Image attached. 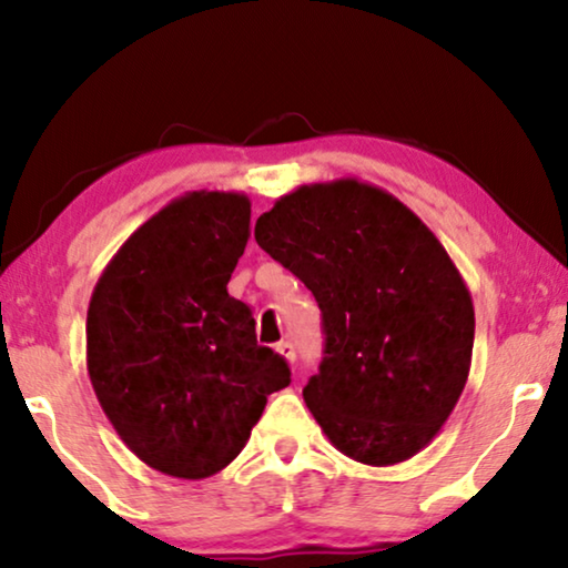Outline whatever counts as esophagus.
Returning <instances> with one entry per match:
<instances>
[{
  "label": "esophagus",
  "instance_id": "esophagus-1",
  "mask_svg": "<svg viewBox=\"0 0 568 568\" xmlns=\"http://www.w3.org/2000/svg\"><path fill=\"white\" fill-rule=\"evenodd\" d=\"M276 354L282 356L284 362H290V364H294V359H297V352H294L292 341H278V344H276Z\"/></svg>",
  "mask_w": 568,
  "mask_h": 568
}]
</instances>
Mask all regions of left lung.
<instances>
[{
	"label": "left lung",
	"instance_id": "8db88e82",
	"mask_svg": "<svg viewBox=\"0 0 568 568\" xmlns=\"http://www.w3.org/2000/svg\"><path fill=\"white\" fill-rule=\"evenodd\" d=\"M255 243L315 294L325 356L305 403L331 445L385 468L437 437L468 383L476 313L437 235L356 178L300 185Z\"/></svg>",
	"mask_w": 568,
	"mask_h": 568
}]
</instances>
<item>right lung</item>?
<instances>
[{
	"label": "right lung",
	"mask_w": 568,
	"mask_h": 568,
	"mask_svg": "<svg viewBox=\"0 0 568 568\" xmlns=\"http://www.w3.org/2000/svg\"><path fill=\"white\" fill-rule=\"evenodd\" d=\"M251 237V199L189 191L119 247L88 307V375L131 453L173 478L201 480L235 460L282 356L255 341L227 282Z\"/></svg>",
	"instance_id": "add662e5"
}]
</instances>
